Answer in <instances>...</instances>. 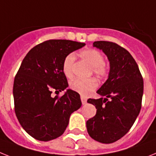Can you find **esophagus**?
<instances>
[{"label":"esophagus","instance_id":"obj_1","mask_svg":"<svg viewBox=\"0 0 156 156\" xmlns=\"http://www.w3.org/2000/svg\"><path fill=\"white\" fill-rule=\"evenodd\" d=\"M81 101H82V105H85L86 104V101H87V99H86V98H85V97L82 96L81 97Z\"/></svg>","mask_w":156,"mask_h":156}]
</instances>
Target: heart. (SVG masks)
Listing matches in <instances>:
<instances>
[{"label":"heart","mask_w":156,"mask_h":156,"mask_svg":"<svg viewBox=\"0 0 156 156\" xmlns=\"http://www.w3.org/2000/svg\"><path fill=\"white\" fill-rule=\"evenodd\" d=\"M80 55L92 66L94 74L98 78H105L108 74V69L105 63L103 54L96 49H86L81 51ZM75 62L74 54L70 53L64 58L62 62V72L66 78H71L74 76V66ZM98 86V81L94 78L82 79L76 78L70 83V88L82 96H88Z\"/></svg>","instance_id":"obj_1"}]
</instances>
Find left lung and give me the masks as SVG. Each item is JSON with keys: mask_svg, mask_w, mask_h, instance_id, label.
<instances>
[{"mask_svg": "<svg viewBox=\"0 0 156 156\" xmlns=\"http://www.w3.org/2000/svg\"><path fill=\"white\" fill-rule=\"evenodd\" d=\"M93 45L106 55L110 70L107 81L97 91L106 98L87 101L95 105L97 112L86 121V128L91 138L111 144L124 136L138 116L144 80L138 65L126 49L108 41H96Z\"/></svg>", "mask_w": 156, "mask_h": 156, "instance_id": "left-lung-1", "label": "left lung"}]
</instances>
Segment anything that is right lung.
I'll return each mask as SVG.
<instances>
[{
  "label": "right lung",
  "instance_id": "add662e5",
  "mask_svg": "<svg viewBox=\"0 0 156 156\" xmlns=\"http://www.w3.org/2000/svg\"><path fill=\"white\" fill-rule=\"evenodd\" d=\"M86 44L50 40L35 46L22 61L13 83L14 109L23 129L33 138L49 141L62 136L71 113L82 105L80 95L67 90L62 62L68 54Z\"/></svg>",
  "mask_w": 156,
  "mask_h": 156
}]
</instances>
